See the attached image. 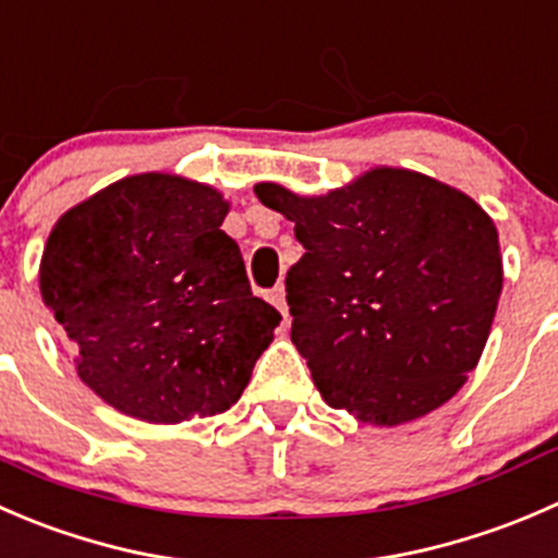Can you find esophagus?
Returning a JSON list of instances; mask_svg holds the SVG:
<instances>
[{
  "instance_id": "obj_1",
  "label": "esophagus",
  "mask_w": 558,
  "mask_h": 558,
  "mask_svg": "<svg viewBox=\"0 0 558 558\" xmlns=\"http://www.w3.org/2000/svg\"><path fill=\"white\" fill-rule=\"evenodd\" d=\"M268 298H271V303H274V306H277L279 308V312H281V317H290V314H287V298H284V287H274V290H271V295H268Z\"/></svg>"
}]
</instances>
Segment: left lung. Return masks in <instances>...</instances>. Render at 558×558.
I'll return each mask as SVG.
<instances>
[{"instance_id": "1", "label": "left lung", "mask_w": 558, "mask_h": 558, "mask_svg": "<svg viewBox=\"0 0 558 558\" xmlns=\"http://www.w3.org/2000/svg\"><path fill=\"white\" fill-rule=\"evenodd\" d=\"M263 206L295 222L290 339L333 410L399 426L453 399L477 366L501 295L496 225L432 175L374 168L328 195L274 181Z\"/></svg>"}]
</instances>
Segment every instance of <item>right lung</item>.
<instances>
[{
	"label": "right lung",
	"instance_id": "add662e5",
	"mask_svg": "<svg viewBox=\"0 0 558 558\" xmlns=\"http://www.w3.org/2000/svg\"><path fill=\"white\" fill-rule=\"evenodd\" d=\"M230 203L170 173L126 175L53 225L40 295L78 377L113 410L181 423L230 410L281 314L252 295Z\"/></svg>",
	"mask_w": 558,
	"mask_h": 558
}]
</instances>
